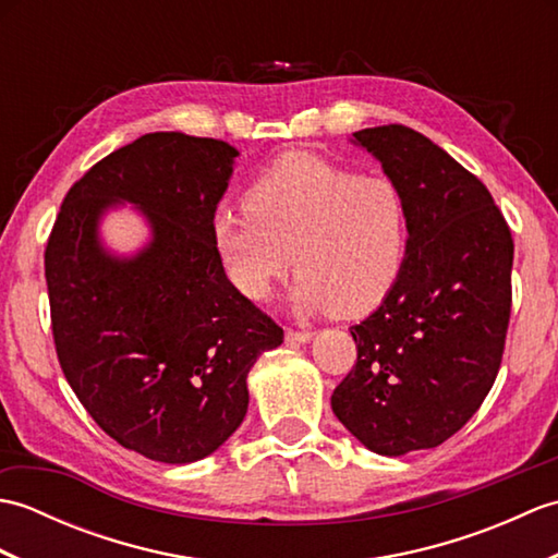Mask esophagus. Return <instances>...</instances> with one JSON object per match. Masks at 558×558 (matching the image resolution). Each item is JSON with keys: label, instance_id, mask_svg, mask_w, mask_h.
I'll use <instances>...</instances> for the list:
<instances>
[{"label": "esophagus", "instance_id": "34e87169", "mask_svg": "<svg viewBox=\"0 0 558 558\" xmlns=\"http://www.w3.org/2000/svg\"><path fill=\"white\" fill-rule=\"evenodd\" d=\"M286 340L288 342H310L312 340V330H294V328H288L286 330Z\"/></svg>", "mask_w": 558, "mask_h": 558}]
</instances>
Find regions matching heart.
I'll use <instances>...</instances> for the list:
<instances>
[{
	"mask_svg": "<svg viewBox=\"0 0 558 558\" xmlns=\"http://www.w3.org/2000/svg\"><path fill=\"white\" fill-rule=\"evenodd\" d=\"M244 208H218L210 234L232 288L252 302L298 268L290 300L300 314L364 316L405 268L410 201L386 174L288 153L246 189Z\"/></svg>",
	"mask_w": 558,
	"mask_h": 558,
	"instance_id": "b5f03b06",
	"label": "heart"
}]
</instances>
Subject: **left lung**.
<instances>
[{"label": "left lung", "instance_id": "8db88e82", "mask_svg": "<svg viewBox=\"0 0 558 558\" xmlns=\"http://www.w3.org/2000/svg\"><path fill=\"white\" fill-rule=\"evenodd\" d=\"M410 201L396 288L350 333L357 362L330 396L336 417L378 456L441 446L480 410L511 322L513 236L489 189L402 124L352 134Z\"/></svg>", "mask_w": 558, "mask_h": 558}]
</instances>
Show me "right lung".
<instances>
[{
    "label": "right lung",
    "instance_id": "obj_1",
    "mask_svg": "<svg viewBox=\"0 0 558 558\" xmlns=\"http://www.w3.org/2000/svg\"><path fill=\"white\" fill-rule=\"evenodd\" d=\"M240 156L218 138L156 132L69 189L45 246L57 360L81 405L129 450L170 465L210 456L242 424L246 374L282 328L232 288L210 222ZM136 203L154 240L110 257L97 220Z\"/></svg>",
    "mask_w": 558,
    "mask_h": 558
}]
</instances>
